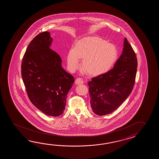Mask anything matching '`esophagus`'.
<instances>
[{
    "label": "esophagus",
    "mask_w": 159,
    "mask_h": 159,
    "mask_svg": "<svg viewBox=\"0 0 159 159\" xmlns=\"http://www.w3.org/2000/svg\"><path fill=\"white\" fill-rule=\"evenodd\" d=\"M75 83L76 84H82L84 83V81L82 80V78H78L76 79V80L75 81Z\"/></svg>",
    "instance_id": "esophagus-1"
}]
</instances>
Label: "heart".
<instances>
[{"mask_svg": "<svg viewBox=\"0 0 159 159\" xmlns=\"http://www.w3.org/2000/svg\"><path fill=\"white\" fill-rule=\"evenodd\" d=\"M118 57L114 45L97 36L86 37L78 41L67 57L68 66L72 70L80 66L89 75L97 76L109 71Z\"/></svg>", "mask_w": 159, "mask_h": 159, "instance_id": "obj_1", "label": "heart"}]
</instances>
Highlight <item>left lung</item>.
<instances>
[{
	"instance_id": "1",
	"label": "left lung",
	"mask_w": 159,
	"mask_h": 159,
	"mask_svg": "<svg viewBox=\"0 0 159 159\" xmlns=\"http://www.w3.org/2000/svg\"><path fill=\"white\" fill-rule=\"evenodd\" d=\"M138 67L135 52L125 38L122 53L114 68L88 82L90 105L97 115H106L116 110L132 91Z\"/></svg>"
}]
</instances>
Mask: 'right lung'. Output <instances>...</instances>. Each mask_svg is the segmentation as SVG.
<instances>
[{"mask_svg":"<svg viewBox=\"0 0 159 159\" xmlns=\"http://www.w3.org/2000/svg\"><path fill=\"white\" fill-rule=\"evenodd\" d=\"M49 32L31 41L21 64V76L32 104L45 115L58 116L65 109L66 97L74 77L62 68L61 57L51 48Z\"/></svg>","mask_w":159,"mask_h":159,"instance_id":"add662e5","label":"right lung"}]
</instances>
